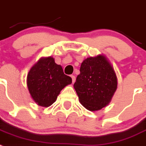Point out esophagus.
Instances as JSON below:
<instances>
[{
	"instance_id": "1",
	"label": "esophagus",
	"mask_w": 146,
	"mask_h": 146,
	"mask_svg": "<svg viewBox=\"0 0 146 146\" xmlns=\"http://www.w3.org/2000/svg\"><path fill=\"white\" fill-rule=\"evenodd\" d=\"M71 77H72V82L74 83V82H75V80H76L75 76H74V75H72V76H71Z\"/></svg>"
}]
</instances>
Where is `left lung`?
<instances>
[{
    "mask_svg": "<svg viewBox=\"0 0 146 146\" xmlns=\"http://www.w3.org/2000/svg\"><path fill=\"white\" fill-rule=\"evenodd\" d=\"M74 88L82 106L90 111L106 107L116 91L118 81L113 67L104 55L85 59Z\"/></svg>",
    "mask_w": 146,
    "mask_h": 146,
    "instance_id": "obj_1",
    "label": "left lung"
}]
</instances>
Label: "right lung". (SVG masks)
Here are the masks:
<instances>
[{"label":"right lung","instance_id":"obj_1","mask_svg":"<svg viewBox=\"0 0 146 146\" xmlns=\"http://www.w3.org/2000/svg\"><path fill=\"white\" fill-rule=\"evenodd\" d=\"M72 78L64 74L61 66L52 57L41 58L31 67L27 76V86L33 101L38 105H52L60 91L72 83Z\"/></svg>","mask_w":146,"mask_h":146}]
</instances>
